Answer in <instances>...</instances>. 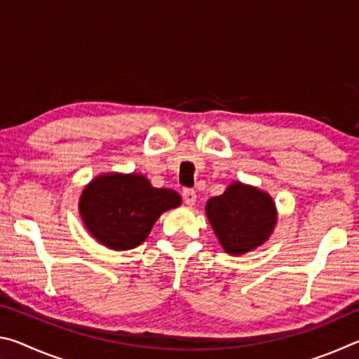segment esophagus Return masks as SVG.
I'll list each match as a JSON object with an SVG mask.
<instances>
[{
    "mask_svg": "<svg viewBox=\"0 0 359 359\" xmlns=\"http://www.w3.org/2000/svg\"><path fill=\"white\" fill-rule=\"evenodd\" d=\"M184 201L187 205H194V203H196V191L194 190H190V188H185L184 190Z\"/></svg>",
    "mask_w": 359,
    "mask_h": 359,
    "instance_id": "1",
    "label": "esophagus"
}]
</instances>
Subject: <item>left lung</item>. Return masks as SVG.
Returning a JSON list of instances; mask_svg holds the SVG:
<instances>
[{
    "label": "left lung",
    "mask_w": 359,
    "mask_h": 359,
    "mask_svg": "<svg viewBox=\"0 0 359 359\" xmlns=\"http://www.w3.org/2000/svg\"><path fill=\"white\" fill-rule=\"evenodd\" d=\"M205 215L223 250L241 257L269 241L277 224V205L267 191L234 180L220 196L209 199Z\"/></svg>",
    "instance_id": "obj_1"
}]
</instances>
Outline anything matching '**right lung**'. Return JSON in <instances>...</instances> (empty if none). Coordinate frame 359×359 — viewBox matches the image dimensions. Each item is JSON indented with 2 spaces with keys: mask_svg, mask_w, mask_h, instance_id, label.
<instances>
[{
  "mask_svg": "<svg viewBox=\"0 0 359 359\" xmlns=\"http://www.w3.org/2000/svg\"><path fill=\"white\" fill-rule=\"evenodd\" d=\"M180 204L177 191L151 187L142 174L104 172L83 187L79 214L93 239L123 252L141 245L161 214Z\"/></svg>",
  "mask_w": 359,
  "mask_h": 359,
  "instance_id": "add662e5",
  "label": "right lung"
}]
</instances>
